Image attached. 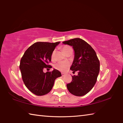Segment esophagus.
<instances>
[{
	"mask_svg": "<svg viewBox=\"0 0 123 123\" xmlns=\"http://www.w3.org/2000/svg\"><path fill=\"white\" fill-rule=\"evenodd\" d=\"M61 74H62V77H64L65 75H66V74H64V73H62Z\"/></svg>",
	"mask_w": 123,
	"mask_h": 123,
	"instance_id": "34e87169",
	"label": "esophagus"
}]
</instances>
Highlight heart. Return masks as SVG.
I'll use <instances>...</instances> for the list:
<instances>
[{"instance_id": "b5f03b06", "label": "heart", "mask_w": 123, "mask_h": 123, "mask_svg": "<svg viewBox=\"0 0 123 123\" xmlns=\"http://www.w3.org/2000/svg\"><path fill=\"white\" fill-rule=\"evenodd\" d=\"M70 49H71V48L69 46H64L63 48H62V51H63V52L65 54H66L67 51H68ZM55 53V51L52 52L51 55L52 59H53L54 58ZM69 67V63L67 62H59L58 63L55 64L54 66L55 68L61 71H66V70L68 69Z\"/></svg>"}]
</instances>
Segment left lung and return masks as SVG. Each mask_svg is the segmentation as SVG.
<instances>
[{
  "label": "left lung",
  "mask_w": 123,
  "mask_h": 123,
  "mask_svg": "<svg viewBox=\"0 0 123 123\" xmlns=\"http://www.w3.org/2000/svg\"><path fill=\"white\" fill-rule=\"evenodd\" d=\"M72 46L74 57L70 70L77 75L72 76L71 82L67 85L69 92L76 96H82L92 89L100 70V62L95 50L86 41L79 38L63 42Z\"/></svg>",
  "instance_id": "1"
}]
</instances>
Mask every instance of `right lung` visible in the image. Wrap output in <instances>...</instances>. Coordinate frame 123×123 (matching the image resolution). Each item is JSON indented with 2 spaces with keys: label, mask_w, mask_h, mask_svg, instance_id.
Segmentation results:
<instances>
[{
  "label": "right lung",
  "mask_w": 123,
  "mask_h": 123,
  "mask_svg": "<svg viewBox=\"0 0 123 123\" xmlns=\"http://www.w3.org/2000/svg\"><path fill=\"white\" fill-rule=\"evenodd\" d=\"M60 42L55 43L38 42L29 47L20 60L19 69L26 87L37 96L48 93L54 85V81L61 76L59 70L44 73V68H52L48 63L51 55Z\"/></svg>",
  "instance_id": "obj_1"
}]
</instances>
